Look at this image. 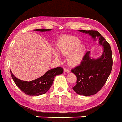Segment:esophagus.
Masks as SVG:
<instances>
[{"instance_id": "esophagus-1", "label": "esophagus", "mask_w": 122, "mask_h": 122, "mask_svg": "<svg viewBox=\"0 0 122 122\" xmlns=\"http://www.w3.org/2000/svg\"><path fill=\"white\" fill-rule=\"evenodd\" d=\"M64 72H66V73H69V72H70L69 70L67 69H64Z\"/></svg>"}]
</instances>
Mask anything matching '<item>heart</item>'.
Instances as JSON below:
<instances>
[{"instance_id":"obj_1","label":"heart","mask_w":122,"mask_h":122,"mask_svg":"<svg viewBox=\"0 0 122 122\" xmlns=\"http://www.w3.org/2000/svg\"><path fill=\"white\" fill-rule=\"evenodd\" d=\"M56 50L64 56H67V64L71 66H76L81 63L86 53V46L81 43L78 37L73 36L64 35L57 40ZM53 55L56 58H59L58 53L54 49Z\"/></svg>"}]
</instances>
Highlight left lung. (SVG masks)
Masks as SVG:
<instances>
[{
	"mask_svg": "<svg viewBox=\"0 0 122 122\" xmlns=\"http://www.w3.org/2000/svg\"><path fill=\"white\" fill-rule=\"evenodd\" d=\"M88 34L103 47V53L99 58H91L90 51L85 54L80 64L71 71L76 76L77 81L73 89L79 95L90 96L97 94L105 84L112 67V54L110 44L97 31L79 30Z\"/></svg>",
	"mask_w": 122,
	"mask_h": 122,
	"instance_id": "8db88e82",
	"label": "left lung"
}]
</instances>
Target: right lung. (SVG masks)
I'll list each match as a JSON object with an SVG mask.
<instances>
[{"mask_svg": "<svg viewBox=\"0 0 122 122\" xmlns=\"http://www.w3.org/2000/svg\"><path fill=\"white\" fill-rule=\"evenodd\" d=\"M51 30V29H34L33 30L45 32L50 31ZM63 71V69L61 67L49 70L43 76L30 81L19 79L14 76L11 71L10 74L15 84L21 91L28 95L34 97L44 94L46 93L52 86L55 76L62 74Z\"/></svg>", "mask_w": 122, "mask_h": 122, "instance_id": "add662e5", "label": "right lung"}]
</instances>
